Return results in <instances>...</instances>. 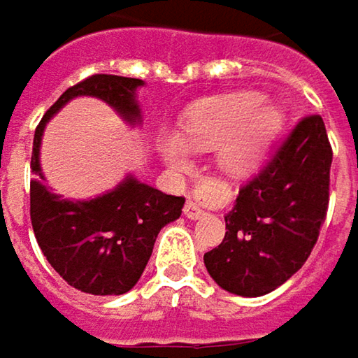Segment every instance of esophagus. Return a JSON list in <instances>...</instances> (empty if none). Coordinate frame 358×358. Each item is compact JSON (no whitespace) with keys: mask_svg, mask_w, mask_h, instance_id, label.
Wrapping results in <instances>:
<instances>
[{"mask_svg":"<svg viewBox=\"0 0 358 358\" xmlns=\"http://www.w3.org/2000/svg\"><path fill=\"white\" fill-rule=\"evenodd\" d=\"M210 189V183L206 181V179H200L196 185H194V198H189V200L185 201V208H183V214L187 216V218H192V220H198L201 216H206V210L201 208L200 198Z\"/></svg>","mask_w":358,"mask_h":358,"instance_id":"34e87169","label":"esophagus"}]
</instances>
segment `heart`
Returning a JSON list of instances; mask_svg holds the SVG:
<instances>
[{
	"label": "heart",
	"mask_w": 358,
	"mask_h": 358,
	"mask_svg": "<svg viewBox=\"0 0 358 358\" xmlns=\"http://www.w3.org/2000/svg\"><path fill=\"white\" fill-rule=\"evenodd\" d=\"M282 123V115L259 92H239L201 101L185 113L181 136L162 138V155L173 166L189 164V146L218 148L220 164L231 173H243L266 157Z\"/></svg>",
	"instance_id": "obj_1"
}]
</instances>
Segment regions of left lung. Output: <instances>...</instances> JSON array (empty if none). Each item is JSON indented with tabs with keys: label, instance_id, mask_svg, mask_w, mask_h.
<instances>
[{
	"label": "left lung",
	"instance_id": "1",
	"mask_svg": "<svg viewBox=\"0 0 358 358\" xmlns=\"http://www.w3.org/2000/svg\"><path fill=\"white\" fill-rule=\"evenodd\" d=\"M332 146L320 115L303 117L268 162L241 185L224 216V239L203 253L224 291L262 296L285 285L311 255L330 201Z\"/></svg>",
	"mask_w": 358,
	"mask_h": 358
}]
</instances>
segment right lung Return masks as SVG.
<instances>
[{
    "mask_svg": "<svg viewBox=\"0 0 358 358\" xmlns=\"http://www.w3.org/2000/svg\"><path fill=\"white\" fill-rule=\"evenodd\" d=\"M138 78L94 73L69 86L45 113L34 131L30 169V220L36 243L47 262L69 287L90 294H123L140 280L158 231L181 216L183 196H169L136 179L90 201H69L51 194L43 183L38 146L45 123L69 99L99 96L127 121L140 117L134 101Z\"/></svg>",
    "mask_w": 358,
    "mask_h": 358,
    "instance_id": "1",
    "label": "right lung"
}]
</instances>
